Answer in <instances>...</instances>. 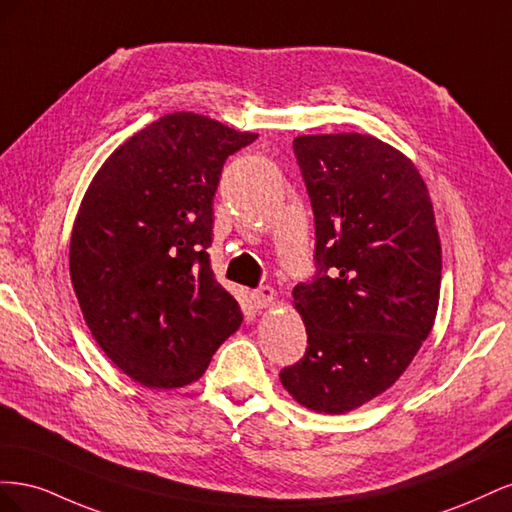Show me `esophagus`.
Instances as JSON below:
<instances>
[{
    "mask_svg": "<svg viewBox=\"0 0 512 512\" xmlns=\"http://www.w3.org/2000/svg\"><path fill=\"white\" fill-rule=\"evenodd\" d=\"M250 297H252L254 307H258V309L271 307V305H275V301H277V294H275V290H273L271 286H262V288H258V290H252Z\"/></svg>",
    "mask_w": 512,
    "mask_h": 512,
    "instance_id": "obj_1",
    "label": "esophagus"
}]
</instances>
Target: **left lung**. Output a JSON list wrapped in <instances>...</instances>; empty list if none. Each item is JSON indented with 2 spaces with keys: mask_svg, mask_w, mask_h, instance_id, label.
<instances>
[{
  "mask_svg": "<svg viewBox=\"0 0 512 512\" xmlns=\"http://www.w3.org/2000/svg\"><path fill=\"white\" fill-rule=\"evenodd\" d=\"M316 224V275L294 286L305 356L280 371L301 406L344 414L404 374L436 320L442 247L416 166L376 136L292 141Z\"/></svg>",
  "mask_w": 512,
  "mask_h": 512,
  "instance_id": "obj_1",
  "label": "left lung"
}]
</instances>
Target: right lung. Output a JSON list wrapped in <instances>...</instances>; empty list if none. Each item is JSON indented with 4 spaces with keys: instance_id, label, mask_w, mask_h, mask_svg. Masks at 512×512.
<instances>
[{
    "instance_id": "1",
    "label": "right lung",
    "mask_w": 512,
    "mask_h": 512,
    "mask_svg": "<svg viewBox=\"0 0 512 512\" xmlns=\"http://www.w3.org/2000/svg\"><path fill=\"white\" fill-rule=\"evenodd\" d=\"M256 138L164 115L119 145L83 196L70 239L76 299L108 359L149 389L196 382L241 327L207 247L224 162Z\"/></svg>"
}]
</instances>
